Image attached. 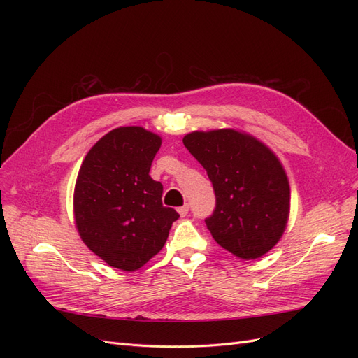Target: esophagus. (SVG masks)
Masks as SVG:
<instances>
[{
	"instance_id": "obj_1",
	"label": "esophagus",
	"mask_w": 358,
	"mask_h": 358,
	"mask_svg": "<svg viewBox=\"0 0 358 358\" xmlns=\"http://www.w3.org/2000/svg\"><path fill=\"white\" fill-rule=\"evenodd\" d=\"M188 210H189V206L188 204H183V206H180V208H178V212H179V215L182 216H187V213H188Z\"/></svg>"
}]
</instances>
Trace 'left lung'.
I'll use <instances>...</instances> for the list:
<instances>
[{
    "label": "left lung",
    "mask_w": 358,
    "mask_h": 358,
    "mask_svg": "<svg viewBox=\"0 0 358 358\" xmlns=\"http://www.w3.org/2000/svg\"><path fill=\"white\" fill-rule=\"evenodd\" d=\"M183 145L208 171L216 208L206 225L220 246L241 259L267 254L289 218V182L282 162L262 140L234 128L192 131Z\"/></svg>",
    "instance_id": "left-lung-1"
}]
</instances>
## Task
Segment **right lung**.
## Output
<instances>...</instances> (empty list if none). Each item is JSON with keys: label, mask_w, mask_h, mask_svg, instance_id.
<instances>
[{"label": "right lung", "mask_w": 358, "mask_h": 358, "mask_svg": "<svg viewBox=\"0 0 358 358\" xmlns=\"http://www.w3.org/2000/svg\"><path fill=\"white\" fill-rule=\"evenodd\" d=\"M161 137L143 127H119L86 154L74 185L80 239L124 272L143 267L164 246L179 213L161 203L162 185L149 176Z\"/></svg>", "instance_id": "right-lung-1"}]
</instances>
